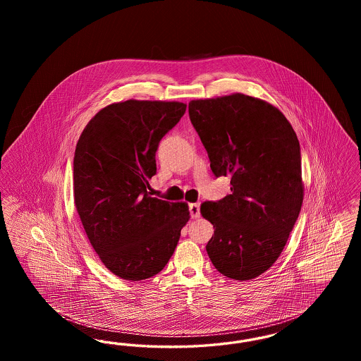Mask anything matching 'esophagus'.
Segmentation results:
<instances>
[{"mask_svg":"<svg viewBox=\"0 0 361 361\" xmlns=\"http://www.w3.org/2000/svg\"><path fill=\"white\" fill-rule=\"evenodd\" d=\"M189 212H190V216L193 219L199 218L200 216V204L199 203H192L189 204Z\"/></svg>","mask_w":361,"mask_h":361,"instance_id":"34e87169","label":"esophagus"}]
</instances>
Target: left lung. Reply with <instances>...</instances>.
I'll return each mask as SVG.
<instances>
[{
  "instance_id": "left-lung-1",
  "label": "left lung",
  "mask_w": 361,
  "mask_h": 361,
  "mask_svg": "<svg viewBox=\"0 0 361 361\" xmlns=\"http://www.w3.org/2000/svg\"><path fill=\"white\" fill-rule=\"evenodd\" d=\"M188 112L211 171L231 184L222 200L200 206L215 228L207 253L226 277L252 280L275 264L299 216V140L276 106L242 93L192 100Z\"/></svg>"
}]
</instances>
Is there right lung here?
Masks as SVG:
<instances>
[{
	"mask_svg": "<svg viewBox=\"0 0 361 361\" xmlns=\"http://www.w3.org/2000/svg\"><path fill=\"white\" fill-rule=\"evenodd\" d=\"M178 102L106 105L86 124L73 164L74 204L104 265L124 280L161 272L189 221L185 202L152 197L159 140L185 114Z\"/></svg>",
	"mask_w": 361,
	"mask_h": 361,
	"instance_id": "add662e5",
	"label": "right lung"
}]
</instances>
